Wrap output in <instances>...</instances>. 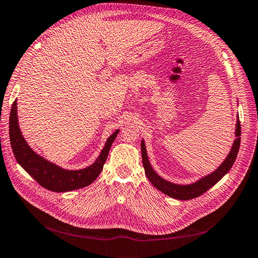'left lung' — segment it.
Listing matches in <instances>:
<instances>
[{
    "label": "left lung",
    "mask_w": 258,
    "mask_h": 258,
    "mask_svg": "<svg viewBox=\"0 0 258 258\" xmlns=\"http://www.w3.org/2000/svg\"><path fill=\"white\" fill-rule=\"evenodd\" d=\"M236 126H237L236 127L237 139L235 140V142H233L231 151H230L229 155L227 156V158L225 159V161L214 171L213 173L209 174L208 176H205L204 178L199 179L198 182L190 184V185H176V184L170 183V182L166 181V179L161 178L151 167L150 161H148V158H147L145 144L142 141V143H141L142 161H143V167H144L145 174H146L147 178L150 179V182L158 190H160L161 192L166 194L169 197H172L174 199L189 200V199H194V198H197V197L201 196L202 194H205L207 190H209L211 187L214 186L226 173L228 172V171L231 169L233 162H235V160L237 158L239 147H240V141H241V138H240L241 124H240L239 117H238Z\"/></svg>",
    "instance_id": "8db88e82"
}]
</instances>
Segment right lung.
<instances>
[{"instance_id": "1", "label": "right lung", "mask_w": 258, "mask_h": 258, "mask_svg": "<svg viewBox=\"0 0 258 258\" xmlns=\"http://www.w3.org/2000/svg\"><path fill=\"white\" fill-rule=\"evenodd\" d=\"M119 130L107 139L105 146L93 165L81 170H66L37 155L25 141L18 126L17 101H14L10 116V140L15 158L35 181L51 191H70L88 186L103 169L112 143Z\"/></svg>"}]
</instances>
